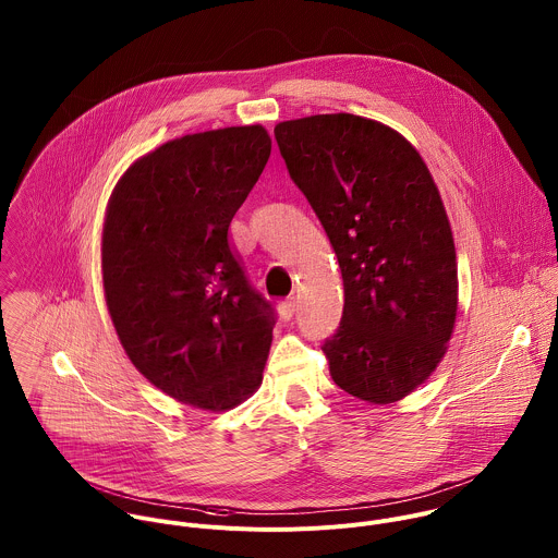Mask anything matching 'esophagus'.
<instances>
[{
	"mask_svg": "<svg viewBox=\"0 0 558 558\" xmlns=\"http://www.w3.org/2000/svg\"><path fill=\"white\" fill-rule=\"evenodd\" d=\"M295 311H298V302H295V298H287V300L280 304V313H282V317H284V319H291V317L295 315Z\"/></svg>",
	"mask_w": 558,
	"mask_h": 558,
	"instance_id": "1",
	"label": "esophagus"
}]
</instances>
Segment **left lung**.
Instances as JSON below:
<instances>
[{
  "label": "left lung",
  "instance_id": "8db88e82",
  "mask_svg": "<svg viewBox=\"0 0 558 558\" xmlns=\"http://www.w3.org/2000/svg\"><path fill=\"white\" fill-rule=\"evenodd\" d=\"M284 165L337 254L345 304L322 345L354 398L389 404L439 365L457 319V252L441 195L396 130L348 112L282 121Z\"/></svg>",
  "mask_w": 558,
  "mask_h": 558
}]
</instances>
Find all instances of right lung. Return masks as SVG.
I'll list each match as a JSON object with an SVG mask.
<instances>
[{"label":"right lung","mask_w":558,"mask_h":558,"mask_svg":"<svg viewBox=\"0 0 558 558\" xmlns=\"http://www.w3.org/2000/svg\"><path fill=\"white\" fill-rule=\"evenodd\" d=\"M271 154L260 125L186 134L138 158L108 202L106 304L132 365L178 402L236 407L263 380L274 304L228 228Z\"/></svg>","instance_id":"right-lung-1"}]
</instances>
